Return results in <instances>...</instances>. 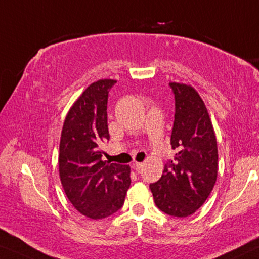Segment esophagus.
<instances>
[{"instance_id": "1", "label": "esophagus", "mask_w": 259, "mask_h": 259, "mask_svg": "<svg viewBox=\"0 0 259 259\" xmlns=\"http://www.w3.org/2000/svg\"><path fill=\"white\" fill-rule=\"evenodd\" d=\"M142 167H143V163H134L133 164V168L136 169V171H140Z\"/></svg>"}]
</instances>
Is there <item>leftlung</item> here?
Segmentation results:
<instances>
[{"mask_svg": "<svg viewBox=\"0 0 259 259\" xmlns=\"http://www.w3.org/2000/svg\"><path fill=\"white\" fill-rule=\"evenodd\" d=\"M175 122L171 135L175 160L165 164L163 176L150 184L154 203L177 218L195 213L206 201L218 177V144L207 108L194 88L171 82Z\"/></svg>", "mask_w": 259, "mask_h": 259, "instance_id": "left-lung-1", "label": "left lung"}]
</instances>
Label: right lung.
Masks as SVG:
<instances>
[{"label":"right lung","mask_w":259,"mask_h":259,"mask_svg":"<svg viewBox=\"0 0 259 259\" xmlns=\"http://www.w3.org/2000/svg\"><path fill=\"white\" fill-rule=\"evenodd\" d=\"M115 83L105 79L87 87L69 109L61 131V185L75 209L94 220L121 209L131 183L128 165L103 161L100 149L110 138L107 103Z\"/></svg>","instance_id":"right-lung-1"}]
</instances>
